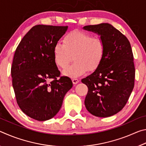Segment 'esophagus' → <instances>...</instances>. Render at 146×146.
Returning <instances> with one entry per match:
<instances>
[{
	"label": "esophagus",
	"instance_id": "1",
	"mask_svg": "<svg viewBox=\"0 0 146 146\" xmlns=\"http://www.w3.org/2000/svg\"><path fill=\"white\" fill-rule=\"evenodd\" d=\"M72 82L74 84H77L79 82V80L78 78H72Z\"/></svg>",
	"mask_w": 146,
	"mask_h": 146
}]
</instances>
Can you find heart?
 Wrapping results in <instances>:
<instances>
[{
    "label": "heart",
    "instance_id": "b5f03b06",
    "mask_svg": "<svg viewBox=\"0 0 146 146\" xmlns=\"http://www.w3.org/2000/svg\"><path fill=\"white\" fill-rule=\"evenodd\" d=\"M106 48L102 38L74 29L64 36L63 44H55L54 60L56 65L65 69L74 58V63L64 70V73L70 77H77L88 70L93 71L99 67L105 56Z\"/></svg>",
    "mask_w": 146,
    "mask_h": 146
}]
</instances>
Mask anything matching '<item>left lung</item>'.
<instances>
[{"instance_id":"obj_1","label":"left lung","mask_w":146,"mask_h":146,"mask_svg":"<svg viewBox=\"0 0 146 146\" xmlns=\"http://www.w3.org/2000/svg\"><path fill=\"white\" fill-rule=\"evenodd\" d=\"M83 28L100 35L106 47L99 67L81 80L88 88L86 108L96 117H111L122 110L134 88L135 68L131 46L124 35L108 23Z\"/></svg>"}]
</instances>
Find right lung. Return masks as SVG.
Wrapping results in <instances>:
<instances>
[{"label":"right lung","instance_id":"1","mask_svg":"<svg viewBox=\"0 0 146 146\" xmlns=\"http://www.w3.org/2000/svg\"><path fill=\"white\" fill-rule=\"evenodd\" d=\"M68 28L35 26L15 52L11 73L17 102L23 113L35 120L55 117L73 86L68 76H60L53 56L54 46Z\"/></svg>","mask_w":146,"mask_h":146}]
</instances>
